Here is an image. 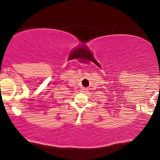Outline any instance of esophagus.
<instances>
[{
  "label": "esophagus",
  "instance_id": "1",
  "mask_svg": "<svg viewBox=\"0 0 160 160\" xmlns=\"http://www.w3.org/2000/svg\"><path fill=\"white\" fill-rule=\"evenodd\" d=\"M86 90V89L85 88H82V90H81V91H85Z\"/></svg>",
  "mask_w": 160,
  "mask_h": 160
}]
</instances>
